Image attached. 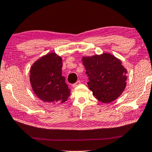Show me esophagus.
<instances>
[{"mask_svg":"<svg viewBox=\"0 0 152 152\" xmlns=\"http://www.w3.org/2000/svg\"><path fill=\"white\" fill-rule=\"evenodd\" d=\"M80 81L78 80L76 83H74V84H73V85H72V87H73L74 88H76L77 86H78L79 85H80Z\"/></svg>","mask_w":152,"mask_h":152,"instance_id":"esophagus-1","label":"esophagus"}]
</instances>
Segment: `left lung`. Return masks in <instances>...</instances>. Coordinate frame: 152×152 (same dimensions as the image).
Listing matches in <instances>:
<instances>
[{"mask_svg": "<svg viewBox=\"0 0 152 152\" xmlns=\"http://www.w3.org/2000/svg\"><path fill=\"white\" fill-rule=\"evenodd\" d=\"M82 61L89 76L88 87L96 99L110 103L121 96L126 87L128 73L121 60L105 53L83 56Z\"/></svg>", "mask_w": 152, "mask_h": 152, "instance_id": "obj_1", "label": "left lung"}]
</instances>
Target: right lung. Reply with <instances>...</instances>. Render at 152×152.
<instances>
[{
  "mask_svg": "<svg viewBox=\"0 0 152 152\" xmlns=\"http://www.w3.org/2000/svg\"><path fill=\"white\" fill-rule=\"evenodd\" d=\"M62 58L55 53L42 56L30 70V83L38 98L48 103H63L70 96V89L62 76Z\"/></svg>",
  "mask_w": 152,
  "mask_h": 152,
  "instance_id": "add662e5",
  "label": "right lung"
}]
</instances>
